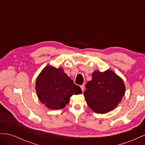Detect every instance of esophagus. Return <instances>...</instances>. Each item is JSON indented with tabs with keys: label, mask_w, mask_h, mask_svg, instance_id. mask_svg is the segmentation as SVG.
Segmentation results:
<instances>
[{
	"label": "esophagus",
	"mask_w": 145,
	"mask_h": 145,
	"mask_svg": "<svg viewBox=\"0 0 145 145\" xmlns=\"http://www.w3.org/2000/svg\"><path fill=\"white\" fill-rule=\"evenodd\" d=\"M80 88H81V89H82V91H84V89H85V85H81V86H80Z\"/></svg>",
	"instance_id": "1"
}]
</instances>
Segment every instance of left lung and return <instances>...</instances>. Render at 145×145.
I'll list each match as a JSON object with an SVG mask.
<instances>
[{"label":"left lung","instance_id":"obj_1","mask_svg":"<svg viewBox=\"0 0 145 145\" xmlns=\"http://www.w3.org/2000/svg\"><path fill=\"white\" fill-rule=\"evenodd\" d=\"M93 78L88 82L84 96L92 111L105 114L115 109L125 93V85L121 78L111 70L101 72L95 71Z\"/></svg>","mask_w":145,"mask_h":145}]
</instances>
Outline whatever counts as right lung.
I'll return each mask as SVG.
<instances>
[{
    "label": "right lung",
    "mask_w": 145,
    "mask_h": 145,
    "mask_svg": "<svg viewBox=\"0 0 145 145\" xmlns=\"http://www.w3.org/2000/svg\"><path fill=\"white\" fill-rule=\"evenodd\" d=\"M36 90L39 99L50 109L65 108L72 95L82 93L80 86L74 84L62 68L50 65L43 68L38 76Z\"/></svg>",
    "instance_id": "right-lung-1"
}]
</instances>
